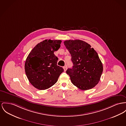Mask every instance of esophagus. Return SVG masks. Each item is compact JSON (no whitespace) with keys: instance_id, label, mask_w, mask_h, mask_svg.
<instances>
[{"instance_id":"1","label":"esophagus","mask_w":126,"mask_h":126,"mask_svg":"<svg viewBox=\"0 0 126 126\" xmlns=\"http://www.w3.org/2000/svg\"><path fill=\"white\" fill-rule=\"evenodd\" d=\"M67 66L66 65H65V66H64L63 67V69H64V71H66V70H67Z\"/></svg>"}]
</instances>
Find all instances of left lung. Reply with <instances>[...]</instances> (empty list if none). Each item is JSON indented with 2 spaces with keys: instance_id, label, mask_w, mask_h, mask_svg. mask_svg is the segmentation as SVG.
<instances>
[{
  "instance_id": "obj_1",
  "label": "left lung",
  "mask_w": 126,
  "mask_h": 126,
  "mask_svg": "<svg viewBox=\"0 0 126 126\" xmlns=\"http://www.w3.org/2000/svg\"><path fill=\"white\" fill-rule=\"evenodd\" d=\"M64 44L73 63L72 68L66 72L72 83L82 90L92 89L99 82L103 70L97 53L90 44L81 40H67Z\"/></svg>"
}]
</instances>
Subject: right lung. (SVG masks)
Returning <instances> with one entry per match:
<instances>
[{"instance_id":"1","label":"right lung","mask_w":126,"mask_h":126,"mask_svg":"<svg viewBox=\"0 0 126 126\" xmlns=\"http://www.w3.org/2000/svg\"><path fill=\"white\" fill-rule=\"evenodd\" d=\"M61 42V40H45L36 45L28 55L25 64L26 75L36 88H49L63 72V69L57 65L58 58L54 54Z\"/></svg>"}]
</instances>
